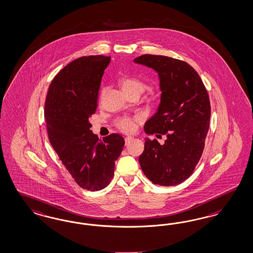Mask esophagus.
Here are the masks:
<instances>
[{"label": "esophagus", "instance_id": "1", "mask_svg": "<svg viewBox=\"0 0 253 253\" xmlns=\"http://www.w3.org/2000/svg\"><path fill=\"white\" fill-rule=\"evenodd\" d=\"M132 140H133V137H131V136H127V137H125V145H126V146H127V145H129Z\"/></svg>", "mask_w": 253, "mask_h": 253}]
</instances>
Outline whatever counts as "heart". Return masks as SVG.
I'll return each mask as SVG.
<instances>
[{"label":"heart","instance_id":"1","mask_svg":"<svg viewBox=\"0 0 253 253\" xmlns=\"http://www.w3.org/2000/svg\"><path fill=\"white\" fill-rule=\"evenodd\" d=\"M118 83L126 95L138 94L140 95L146 88L147 85L142 79L122 75L118 79ZM117 126L124 132H132L136 129V120L130 118H122L117 122Z\"/></svg>","mask_w":253,"mask_h":253}]
</instances>
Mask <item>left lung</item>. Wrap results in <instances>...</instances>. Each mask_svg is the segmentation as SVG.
I'll return each instance as SVG.
<instances>
[{
  "label": "left lung",
  "instance_id": "obj_1",
  "mask_svg": "<svg viewBox=\"0 0 253 253\" xmlns=\"http://www.w3.org/2000/svg\"><path fill=\"white\" fill-rule=\"evenodd\" d=\"M133 61L157 73L162 92L156 113L145 123V132L166 135L164 145L145 139L141 169L153 184L182 183L194 171L205 148L210 122L208 91L197 72L185 61L149 54Z\"/></svg>",
  "mask_w": 253,
  "mask_h": 253
}]
</instances>
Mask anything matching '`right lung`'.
<instances>
[{
  "mask_svg": "<svg viewBox=\"0 0 253 253\" xmlns=\"http://www.w3.org/2000/svg\"><path fill=\"white\" fill-rule=\"evenodd\" d=\"M110 57L87 56L67 64L54 78L44 105L48 138L63 166L79 186L100 191L113 177L124 147L121 134L103 140L90 130L98 91Z\"/></svg>",
  "mask_w": 253,
  "mask_h": 253,
  "instance_id": "obj_1",
  "label": "right lung"
}]
</instances>
